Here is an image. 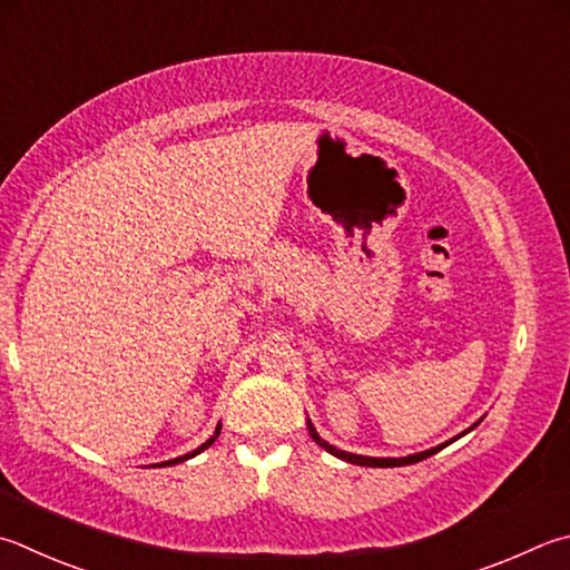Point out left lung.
I'll return each mask as SVG.
<instances>
[{"mask_svg":"<svg viewBox=\"0 0 570 570\" xmlns=\"http://www.w3.org/2000/svg\"><path fill=\"white\" fill-rule=\"evenodd\" d=\"M475 426V423H473ZM471 426V429H473ZM469 429V431H471ZM469 431H463L461 436H465V433ZM308 433H312V439L318 443L321 449H326L331 456H336V459H341V461H348V463H356V465H374V469H393V465H411V463H419V461H423V459H429V456H433V453H439L443 446H449V443H453L456 439H461V436H456V439H451V441H446V443H441V446H436V449H429V451H421V453H413V456H403V459H374V456H358V453H348V451H338L336 446H331L328 441H324L316 433V429H314V423L308 421Z\"/></svg>","mask_w":570,"mask_h":570,"instance_id":"8db88e82","label":"left lung"}]
</instances>
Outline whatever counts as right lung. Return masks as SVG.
<instances>
[{
  "label": "right lung",
  "mask_w": 570,
  "mask_h": 570,
  "mask_svg": "<svg viewBox=\"0 0 570 570\" xmlns=\"http://www.w3.org/2000/svg\"><path fill=\"white\" fill-rule=\"evenodd\" d=\"M219 433H222V423H219V426H216V431H214V436H212L209 441H204L199 449H194L191 453H184V456H179V459H171V461H164V463H157V465H174V463H181V461H186V459H194V456H196V453H202L204 449H209V446H212V443H214L216 439H219Z\"/></svg>",
  "instance_id": "1"
}]
</instances>
